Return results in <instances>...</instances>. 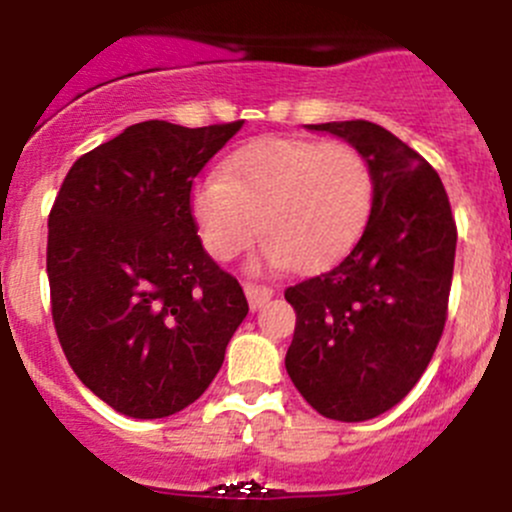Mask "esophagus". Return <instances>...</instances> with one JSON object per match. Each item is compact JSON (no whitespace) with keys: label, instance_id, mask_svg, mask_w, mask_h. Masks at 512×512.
Masks as SVG:
<instances>
[{"label":"esophagus","instance_id":"34e87169","mask_svg":"<svg viewBox=\"0 0 512 512\" xmlns=\"http://www.w3.org/2000/svg\"><path fill=\"white\" fill-rule=\"evenodd\" d=\"M244 291H246V296H249V303H251V308H261L263 303L268 301V298L273 296V288L271 286H263V283H254V281H246L244 283Z\"/></svg>","mask_w":512,"mask_h":512}]
</instances>
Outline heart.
Returning <instances> with one entry per match:
<instances>
[{"instance_id":"1","label":"heart","mask_w":512,"mask_h":512,"mask_svg":"<svg viewBox=\"0 0 512 512\" xmlns=\"http://www.w3.org/2000/svg\"><path fill=\"white\" fill-rule=\"evenodd\" d=\"M373 204L366 156L343 141L261 139L201 176L191 214L201 244L231 258L263 231L258 258L268 266L316 271L356 244Z\"/></svg>"}]
</instances>
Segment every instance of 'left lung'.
<instances>
[{"label": "left lung", "instance_id": "left-lung-1", "mask_svg": "<svg viewBox=\"0 0 512 512\" xmlns=\"http://www.w3.org/2000/svg\"><path fill=\"white\" fill-rule=\"evenodd\" d=\"M356 146L373 171L366 231L331 271L286 288L293 386L321 416L376 418L421 381L448 318L453 211L438 171L373 121L308 124Z\"/></svg>", "mask_w": 512, "mask_h": 512}]
</instances>
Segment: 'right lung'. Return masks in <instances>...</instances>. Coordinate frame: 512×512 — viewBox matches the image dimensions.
<instances>
[{"label": "right lung", "mask_w": 512, "mask_h": 512, "mask_svg": "<svg viewBox=\"0 0 512 512\" xmlns=\"http://www.w3.org/2000/svg\"><path fill=\"white\" fill-rule=\"evenodd\" d=\"M241 126H129L74 161L49 211L59 343L79 381L124 416L191 406L249 313L191 214L194 179Z\"/></svg>", "instance_id": "add662e5"}]
</instances>
